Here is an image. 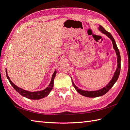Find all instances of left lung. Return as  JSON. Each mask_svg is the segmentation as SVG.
Wrapping results in <instances>:
<instances>
[{"instance_id": "1", "label": "left lung", "mask_w": 130, "mask_h": 130, "mask_svg": "<svg viewBox=\"0 0 130 130\" xmlns=\"http://www.w3.org/2000/svg\"><path fill=\"white\" fill-rule=\"evenodd\" d=\"M99 30L102 31V33H103L105 35H106L110 39L112 42V45H113V48L115 50L117 55V63H118V67H117V70L116 72L114 73V75L112 77L111 80L109 82V83L107 84L106 87L102 88L101 89L95 90V91H88V90H83L81 89H79V88L77 87L75 85L74 83L72 82V84L73 87L75 88V89L77 90V92L82 94V95H84L85 97H97L99 96H102V95L106 94V93L109 91V90L111 89V87L113 86L114 84L116 83V82L118 80L119 76L120 74V71H121V55H120L119 51L118 50V47H117V44L116 41H115L114 38L112 37L111 35L108 31H107L105 29L102 27L101 25L99 26Z\"/></svg>"}]
</instances>
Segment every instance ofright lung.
<instances>
[{
	"label": "right lung",
	"mask_w": 130,
	"mask_h": 130,
	"mask_svg": "<svg viewBox=\"0 0 130 130\" xmlns=\"http://www.w3.org/2000/svg\"><path fill=\"white\" fill-rule=\"evenodd\" d=\"M6 75H7V79H8L9 83H10V84H11L12 86L13 87L14 89L21 95H23V96L27 98V99H29L30 100L41 99H42V98L45 97L47 96V95H48V94L50 93V92H51V90L53 89V88L54 86V78L55 77L56 73H57V71H55L52 76V78H51V80L50 84L47 88H46V89L42 90H41V91H38V92H29V91H27V90L21 89V88L16 86L15 84H14L13 83L11 82V80H10V79H9V77L8 76V74H7V71L6 68Z\"/></svg>",
	"instance_id": "add662e5"
}]
</instances>
